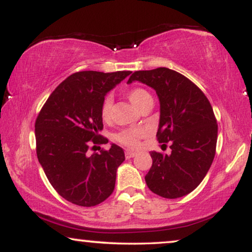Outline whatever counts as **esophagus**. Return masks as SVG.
Returning a JSON list of instances; mask_svg holds the SVG:
<instances>
[{
  "label": "esophagus",
  "instance_id": "34e87169",
  "mask_svg": "<svg viewBox=\"0 0 252 252\" xmlns=\"http://www.w3.org/2000/svg\"><path fill=\"white\" fill-rule=\"evenodd\" d=\"M135 155H136V153H134V151H130V150H126V153H125L126 158H132L135 156Z\"/></svg>",
  "mask_w": 252,
  "mask_h": 252
}]
</instances>
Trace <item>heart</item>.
Segmentation results:
<instances>
[{
  "label": "heart",
  "mask_w": 252,
  "mask_h": 252,
  "mask_svg": "<svg viewBox=\"0 0 252 252\" xmlns=\"http://www.w3.org/2000/svg\"><path fill=\"white\" fill-rule=\"evenodd\" d=\"M127 98L136 106L137 109L142 110L153 103V97L146 89L141 87H133L126 92ZM111 108H112V97L110 95L105 96L103 98L101 104V117L103 120H108L111 116ZM147 135V129L141 128V127H135V128H125L122 129L115 135V139L122 143L123 146L128 148H137L140 146V141L142 137Z\"/></svg>",
  "instance_id": "1"
}]
</instances>
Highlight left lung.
I'll use <instances>...</instances> for the list:
<instances>
[{"label":"left lung","mask_w":252,"mask_h":252,"mask_svg":"<svg viewBox=\"0 0 252 252\" xmlns=\"http://www.w3.org/2000/svg\"><path fill=\"white\" fill-rule=\"evenodd\" d=\"M156 91L160 103L157 140L171 154L151 151L148 188L164 198H179L201 184L216 155L218 124L209 99L187 77L167 67L135 71L128 81Z\"/></svg>","instance_id":"obj_1"}]
</instances>
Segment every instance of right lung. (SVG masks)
I'll return each instance as SVG.
<instances>
[{
    "label": "right lung",
    "mask_w": 252,
    "mask_h": 252,
    "mask_svg": "<svg viewBox=\"0 0 252 252\" xmlns=\"http://www.w3.org/2000/svg\"><path fill=\"white\" fill-rule=\"evenodd\" d=\"M130 71L75 72L57 86L35 120L36 155L48 180L66 201L95 206L112 194L117 168L125 160L122 148L89 156L88 149L108 143L101 104L106 93Z\"/></svg>",
    "instance_id": "add662e5"
}]
</instances>
